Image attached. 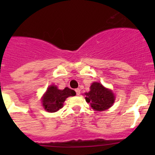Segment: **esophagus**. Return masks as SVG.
Returning <instances> with one entry per match:
<instances>
[{
	"mask_svg": "<svg viewBox=\"0 0 155 155\" xmlns=\"http://www.w3.org/2000/svg\"><path fill=\"white\" fill-rule=\"evenodd\" d=\"M75 91H76V95H79V94H80V89H79V88H76Z\"/></svg>",
	"mask_w": 155,
	"mask_h": 155,
	"instance_id": "34e87169",
	"label": "esophagus"
}]
</instances>
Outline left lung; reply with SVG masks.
Instances as JSON below:
<instances>
[{
	"mask_svg": "<svg viewBox=\"0 0 155 155\" xmlns=\"http://www.w3.org/2000/svg\"><path fill=\"white\" fill-rule=\"evenodd\" d=\"M90 91L85 93V101L95 111H104L109 109L115 102L113 92L106 88L99 82H93Z\"/></svg>",
	"mask_w": 155,
	"mask_h": 155,
	"instance_id": "obj_1",
	"label": "left lung"
}]
</instances>
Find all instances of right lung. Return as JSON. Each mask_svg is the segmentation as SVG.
I'll use <instances>...</instances> for the list:
<instances>
[{"instance_id":"add662e5","label":"right lung","mask_w":155,"mask_h":155,"mask_svg":"<svg viewBox=\"0 0 155 155\" xmlns=\"http://www.w3.org/2000/svg\"><path fill=\"white\" fill-rule=\"evenodd\" d=\"M75 95V91L69 87L59 90L55 85H50L42 97L43 107L48 112H57L64 107V103L68 97Z\"/></svg>"}]
</instances>
